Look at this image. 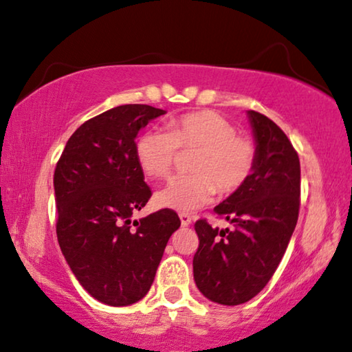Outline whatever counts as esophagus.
Instances as JSON below:
<instances>
[{
    "mask_svg": "<svg viewBox=\"0 0 352 352\" xmlns=\"http://www.w3.org/2000/svg\"><path fill=\"white\" fill-rule=\"evenodd\" d=\"M180 222H182V227H188L191 223V215L190 214H180Z\"/></svg>",
    "mask_w": 352,
    "mask_h": 352,
    "instance_id": "esophagus-1",
    "label": "esophagus"
}]
</instances>
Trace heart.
<instances>
[{
  "label": "heart",
  "mask_w": 352,
  "mask_h": 352,
  "mask_svg": "<svg viewBox=\"0 0 352 352\" xmlns=\"http://www.w3.org/2000/svg\"><path fill=\"white\" fill-rule=\"evenodd\" d=\"M179 149L196 154L190 161L193 175L179 177L157 191L156 203L175 210H196L212 196L235 193L254 172L257 149L235 125L214 111H195L167 120L164 130H148L135 142V157L151 179H167Z\"/></svg>",
  "instance_id": "b5f03b06"
}]
</instances>
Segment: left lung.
Masks as SVG:
<instances>
[{"label": "left lung", "instance_id": "1", "mask_svg": "<svg viewBox=\"0 0 352 352\" xmlns=\"http://www.w3.org/2000/svg\"><path fill=\"white\" fill-rule=\"evenodd\" d=\"M256 138V166L250 180L214 210L233 227L219 230L199 219V246L193 257L196 287L210 301L238 306L269 283L287 251L299 214L301 166L282 129L248 111Z\"/></svg>", "mask_w": 352, "mask_h": 352}]
</instances>
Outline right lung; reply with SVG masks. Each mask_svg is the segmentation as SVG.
<instances>
[{"label":"right lung","mask_w":352,"mask_h":352,"mask_svg":"<svg viewBox=\"0 0 352 352\" xmlns=\"http://www.w3.org/2000/svg\"><path fill=\"white\" fill-rule=\"evenodd\" d=\"M162 114L148 104L112 107L75 130L56 164L60 251L82 287L107 306L144 298L180 227L172 209L130 219L153 195L135 157V138Z\"/></svg>","instance_id":"obj_1"}]
</instances>
